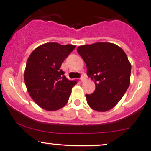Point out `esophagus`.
Masks as SVG:
<instances>
[{"instance_id":"esophagus-1","label":"esophagus","mask_w":151,"mask_h":151,"mask_svg":"<svg viewBox=\"0 0 151 151\" xmlns=\"http://www.w3.org/2000/svg\"><path fill=\"white\" fill-rule=\"evenodd\" d=\"M85 80H86V77H85V76H82V77H81V79H80L81 82H84V81H85Z\"/></svg>"}]
</instances>
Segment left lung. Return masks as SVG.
<instances>
[{
    "instance_id": "1",
    "label": "left lung",
    "mask_w": 151,
    "mask_h": 151,
    "mask_svg": "<svg viewBox=\"0 0 151 151\" xmlns=\"http://www.w3.org/2000/svg\"><path fill=\"white\" fill-rule=\"evenodd\" d=\"M77 50L96 85L93 94L85 95L89 106L99 112L113 109L130 84L131 63L125 52L115 44L105 42L80 45Z\"/></svg>"
}]
</instances>
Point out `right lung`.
<instances>
[{"label":"right lung","mask_w":151,"mask_h":151,"mask_svg":"<svg viewBox=\"0 0 151 151\" xmlns=\"http://www.w3.org/2000/svg\"><path fill=\"white\" fill-rule=\"evenodd\" d=\"M75 47L47 42L36 47L28 58L25 85L29 96L42 109L53 111L67 104L77 81L66 79L61 66Z\"/></svg>","instance_id":"obj_1"}]
</instances>
